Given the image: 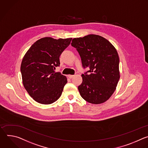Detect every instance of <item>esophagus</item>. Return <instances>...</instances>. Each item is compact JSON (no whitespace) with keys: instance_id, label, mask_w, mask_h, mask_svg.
Segmentation results:
<instances>
[{"instance_id":"obj_1","label":"esophagus","mask_w":148,"mask_h":148,"mask_svg":"<svg viewBox=\"0 0 148 148\" xmlns=\"http://www.w3.org/2000/svg\"><path fill=\"white\" fill-rule=\"evenodd\" d=\"M68 77L69 78V79H72L73 77H74V75H69L68 76Z\"/></svg>"}]
</instances>
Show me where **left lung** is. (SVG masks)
I'll return each instance as SVG.
<instances>
[{
	"label": "left lung",
	"mask_w": 148,
	"mask_h": 148,
	"mask_svg": "<svg viewBox=\"0 0 148 148\" xmlns=\"http://www.w3.org/2000/svg\"><path fill=\"white\" fill-rule=\"evenodd\" d=\"M71 45L78 52L83 68H88L82 75L83 81L78 86L80 96L90 103L105 102L120 79V59L116 49L107 40L95 34L75 38Z\"/></svg>",
	"instance_id": "8db88e82"
}]
</instances>
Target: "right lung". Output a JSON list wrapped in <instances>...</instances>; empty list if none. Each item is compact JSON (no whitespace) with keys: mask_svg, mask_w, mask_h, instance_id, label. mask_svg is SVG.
<instances>
[{"mask_svg":"<svg viewBox=\"0 0 148 148\" xmlns=\"http://www.w3.org/2000/svg\"><path fill=\"white\" fill-rule=\"evenodd\" d=\"M71 40V38H42L34 42L25 54L20 68L23 83L37 102L49 104L61 97L67 78L55 70L60 66V56Z\"/></svg>","mask_w":148,"mask_h":148,"instance_id":"1","label":"right lung"}]
</instances>
